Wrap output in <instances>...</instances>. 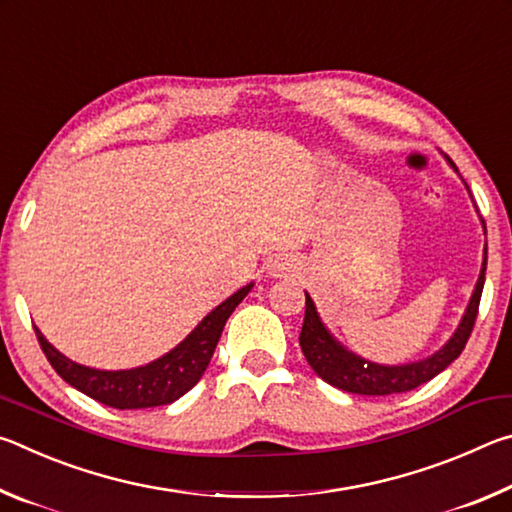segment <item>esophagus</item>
Returning a JSON list of instances; mask_svg holds the SVG:
<instances>
[{"label": "esophagus", "mask_w": 512, "mask_h": 512, "mask_svg": "<svg viewBox=\"0 0 512 512\" xmlns=\"http://www.w3.org/2000/svg\"><path fill=\"white\" fill-rule=\"evenodd\" d=\"M296 268H298L296 259L282 255V257L273 259L271 266H268V271H271V275H275V277H289V275L296 273Z\"/></svg>", "instance_id": "obj_1"}]
</instances>
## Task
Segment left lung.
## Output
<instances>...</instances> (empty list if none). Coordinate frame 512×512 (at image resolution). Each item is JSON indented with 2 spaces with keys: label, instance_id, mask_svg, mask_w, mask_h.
<instances>
[{
  "label": "left lung",
  "instance_id": "left-lung-1",
  "mask_svg": "<svg viewBox=\"0 0 512 512\" xmlns=\"http://www.w3.org/2000/svg\"><path fill=\"white\" fill-rule=\"evenodd\" d=\"M449 167L456 173V164L447 158ZM467 194L470 187L465 185ZM472 196V194H470ZM476 207V205H474ZM481 225L485 230V221L481 219ZM485 264H488V244L483 248V264L479 280L474 284V291L467 302L465 314L461 323L454 329V334L449 336V341L443 348L436 350L429 357L411 363H400V366H386V363H375L370 359L359 357L357 352L345 348V345L329 332L327 325L320 318L318 309L311 300L309 293L305 291V323H302L300 332V348L309 366L314 368L320 379H325L327 384L341 388L345 393H357V395H393V393H406L418 388L424 381H429L443 372L449 363L458 359V354L463 352L467 339H470L476 311H479V300L485 282Z\"/></svg>",
  "mask_w": 512,
  "mask_h": 512
}]
</instances>
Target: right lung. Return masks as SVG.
Segmentation results:
<instances>
[{"label": "right lung", "mask_w": 512, "mask_h": 512, "mask_svg": "<svg viewBox=\"0 0 512 512\" xmlns=\"http://www.w3.org/2000/svg\"><path fill=\"white\" fill-rule=\"evenodd\" d=\"M250 289H253V282L225 298L167 354L128 370H99L83 366V363H76L67 359L63 352H58L38 327L36 336L51 366L76 391L112 406V409H151V406L176 402L178 397H183L189 388L198 384L205 368L210 366L225 320L248 296Z\"/></svg>", "instance_id": "1"}]
</instances>
